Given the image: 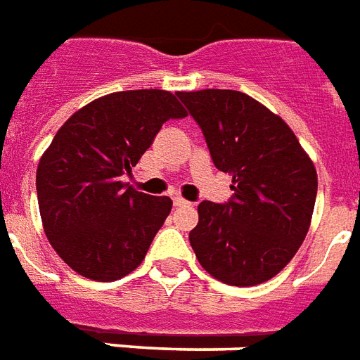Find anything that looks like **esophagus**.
Instances as JSON below:
<instances>
[{"mask_svg":"<svg viewBox=\"0 0 360 360\" xmlns=\"http://www.w3.org/2000/svg\"><path fill=\"white\" fill-rule=\"evenodd\" d=\"M188 202L185 200V198H181V196H173V206H177V207H181V206H187Z\"/></svg>","mask_w":360,"mask_h":360,"instance_id":"obj_1","label":"esophagus"}]
</instances>
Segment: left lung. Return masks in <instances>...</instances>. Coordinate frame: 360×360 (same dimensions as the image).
Wrapping results in <instances>:
<instances>
[{
  "mask_svg": "<svg viewBox=\"0 0 360 360\" xmlns=\"http://www.w3.org/2000/svg\"><path fill=\"white\" fill-rule=\"evenodd\" d=\"M200 126L214 166L233 175V196L198 204L188 240L217 281L254 286L300 250L316 200L313 162L286 122L233 89L175 93Z\"/></svg>",
  "mask_w": 360,
  "mask_h": 360,
  "instance_id": "8db88e82",
  "label": "left lung"
}]
</instances>
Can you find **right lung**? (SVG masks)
I'll return each mask as SVG.
<instances>
[{
  "mask_svg": "<svg viewBox=\"0 0 360 360\" xmlns=\"http://www.w3.org/2000/svg\"><path fill=\"white\" fill-rule=\"evenodd\" d=\"M185 116L173 93L135 89L93 101L58 129L39 160L36 191L45 234L68 267L101 282L139 267L172 200L124 177L162 124Z\"/></svg>",
  "mask_w": 360,
  "mask_h": 360,
  "instance_id": "right-lung-1",
  "label": "right lung"
}]
</instances>
